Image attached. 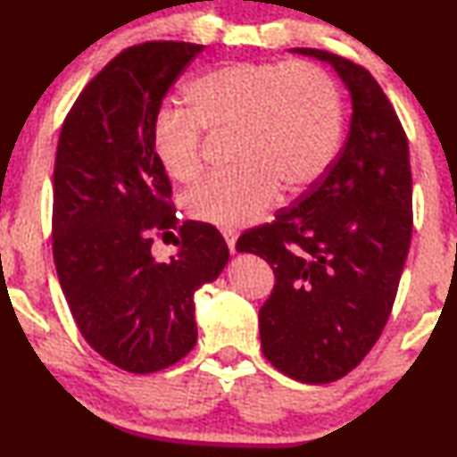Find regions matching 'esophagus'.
Masks as SVG:
<instances>
[{"mask_svg": "<svg viewBox=\"0 0 457 457\" xmlns=\"http://www.w3.org/2000/svg\"><path fill=\"white\" fill-rule=\"evenodd\" d=\"M224 239H227V245L230 249V253H237V235L233 230H224Z\"/></svg>", "mask_w": 457, "mask_h": 457, "instance_id": "34e87169", "label": "esophagus"}]
</instances>
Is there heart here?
<instances>
[{
  "mask_svg": "<svg viewBox=\"0 0 457 457\" xmlns=\"http://www.w3.org/2000/svg\"><path fill=\"white\" fill-rule=\"evenodd\" d=\"M185 97L189 110L164 108L152 130L168 179L189 183L202 170V129L235 133V170L202 180L183 199L197 222L247 227L272 208L280 189L299 195L320 183L339 155V89L310 62H230L193 79Z\"/></svg>",
  "mask_w": 457,
  "mask_h": 457,
  "instance_id": "b5f03b06",
  "label": "heart"
}]
</instances>
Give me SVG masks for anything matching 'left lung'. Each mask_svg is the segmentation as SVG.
Returning a JSON list of instances; mask_svg holds the SVG:
<instances>
[{"mask_svg":"<svg viewBox=\"0 0 457 457\" xmlns=\"http://www.w3.org/2000/svg\"><path fill=\"white\" fill-rule=\"evenodd\" d=\"M333 66L352 97L335 164L277 220L247 230L237 252L260 255L277 283L260 308L266 360L293 380L324 385L364 360L389 320L411 237L408 139L366 68L295 47Z\"/></svg>","mask_w":457,"mask_h":457,"instance_id":"1","label":"left lung"}]
</instances>
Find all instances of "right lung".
I'll use <instances>...</instances> for the list:
<instances>
[{
  "mask_svg": "<svg viewBox=\"0 0 457 457\" xmlns=\"http://www.w3.org/2000/svg\"><path fill=\"white\" fill-rule=\"evenodd\" d=\"M204 46L152 41L118 54L80 93L54 168V260L85 341L127 372L177 364L195 347V291L228 247L214 227H179L170 180L152 149L162 99ZM179 229V252L153 258L151 235Z\"/></svg>",
  "mask_w": 457,
  "mask_h": 457,
  "instance_id": "1",
  "label": "right lung"
}]
</instances>
